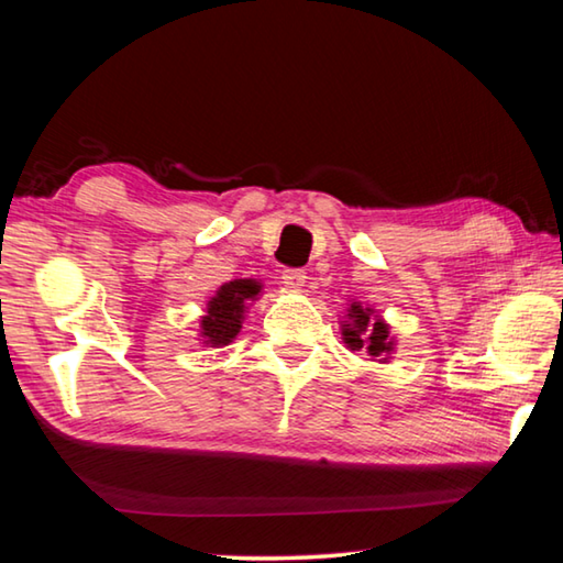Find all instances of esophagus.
Wrapping results in <instances>:
<instances>
[{"label":"esophagus","mask_w":563,"mask_h":563,"mask_svg":"<svg viewBox=\"0 0 563 563\" xmlns=\"http://www.w3.org/2000/svg\"><path fill=\"white\" fill-rule=\"evenodd\" d=\"M305 278H308V275H305L302 268H283V283H285V288L300 290Z\"/></svg>","instance_id":"esophagus-1"}]
</instances>
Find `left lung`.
Wrapping results in <instances>:
<instances>
[{"label":"left lung","instance_id":"8db88e82","mask_svg":"<svg viewBox=\"0 0 563 563\" xmlns=\"http://www.w3.org/2000/svg\"><path fill=\"white\" fill-rule=\"evenodd\" d=\"M369 308H362V305L352 302L347 316L350 322L342 328V335H345L347 347L362 350L365 347L373 357H383L393 350V340H389V328L379 318H369Z\"/></svg>","mask_w":563,"mask_h":563}]
</instances>
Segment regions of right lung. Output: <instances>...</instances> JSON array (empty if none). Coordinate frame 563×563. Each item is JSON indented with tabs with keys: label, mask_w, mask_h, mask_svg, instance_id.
Returning a JSON list of instances; mask_svg holds the SVG:
<instances>
[{
	"label": "right lung",
	"mask_w": 563,
	"mask_h": 563,
	"mask_svg": "<svg viewBox=\"0 0 563 563\" xmlns=\"http://www.w3.org/2000/svg\"><path fill=\"white\" fill-rule=\"evenodd\" d=\"M261 292L255 280H231L221 285L216 298L208 302V316L201 320V335L208 345H228L238 332L245 310V300H253Z\"/></svg>",
	"instance_id": "1"
}]
</instances>
